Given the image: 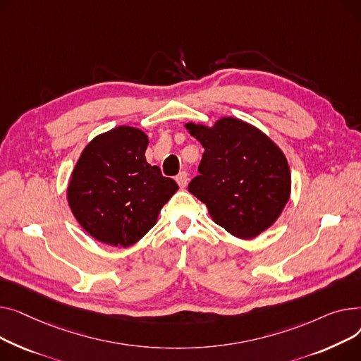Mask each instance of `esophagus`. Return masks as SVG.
I'll return each instance as SVG.
<instances>
[{
    "label": "esophagus",
    "mask_w": 361,
    "mask_h": 361,
    "mask_svg": "<svg viewBox=\"0 0 361 361\" xmlns=\"http://www.w3.org/2000/svg\"><path fill=\"white\" fill-rule=\"evenodd\" d=\"M176 182L180 188H185L186 183H188V173L186 172H180L178 176H176Z\"/></svg>",
    "instance_id": "esophagus-1"
}]
</instances>
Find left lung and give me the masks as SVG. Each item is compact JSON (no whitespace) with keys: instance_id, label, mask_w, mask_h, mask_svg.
I'll list each match as a JSON object with an SVG mask.
<instances>
[{"instance_id":"8db88e82","label":"left lung","mask_w":361,"mask_h":361,"mask_svg":"<svg viewBox=\"0 0 361 361\" xmlns=\"http://www.w3.org/2000/svg\"><path fill=\"white\" fill-rule=\"evenodd\" d=\"M186 128L205 150L189 192L233 236L261 235L290 197V169L283 152L255 126L236 118H223L213 128L195 123H186Z\"/></svg>"}]
</instances>
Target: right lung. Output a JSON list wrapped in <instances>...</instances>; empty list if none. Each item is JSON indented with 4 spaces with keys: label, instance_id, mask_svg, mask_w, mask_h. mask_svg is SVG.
Returning <instances> with one entry per match:
<instances>
[{
    "label": "right lung",
    "instance_id": "1",
    "mask_svg": "<svg viewBox=\"0 0 361 361\" xmlns=\"http://www.w3.org/2000/svg\"><path fill=\"white\" fill-rule=\"evenodd\" d=\"M147 135L118 126L97 135L81 153L67 189L77 221L90 236L112 246L137 243L178 190L157 166L148 164Z\"/></svg>",
    "mask_w": 361,
    "mask_h": 361
}]
</instances>
